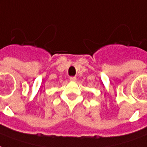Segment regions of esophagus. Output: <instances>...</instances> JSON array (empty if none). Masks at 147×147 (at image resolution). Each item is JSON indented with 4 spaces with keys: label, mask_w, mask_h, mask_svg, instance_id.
<instances>
[{
    "label": "esophagus",
    "mask_w": 147,
    "mask_h": 147,
    "mask_svg": "<svg viewBox=\"0 0 147 147\" xmlns=\"http://www.w3.org/2000/svg\"><path fill=\"white\" fill-rule=\"evenodd\" d=\"M69 80L71 81H75L77 80V78H76V77H70V78H69Z\"/></svg>",
    "instance_id": "esophagus-1"
}]
</instances>
